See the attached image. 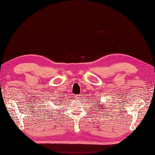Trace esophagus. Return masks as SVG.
I'll use <instances>...</instances> for the list:
<instances>
[{
	"label": "esophagus",
	"mask_w": 155,
	"mask_h": 155,
	"mask_svg": "<svg viewBox=\"0 0 155 155\" xmlns=\"http://www.w3.org/2000/svg\"><path fill=\"white\" fill-rule=\"evenodd\" d=\"M74 98H75V100H78V99H80V96H74Z\"/></svg>",
	"instance_id": "34e87169"
}]
</instances>
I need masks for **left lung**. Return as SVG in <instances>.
Wrapping results in <instances>:
<instances>
[{"label": "left lung", "mask_w": 155, "mask_h": 155, "mask_svg": "<svg viewBox=\"0 0 155 155\" xmlns=\"http://www.w3.org/2000/svg\"><path fill=\"white\" fill-rule=\"evenodd\" d=\"M98 104H100V105L99 106V108H102V110H105L106 107H104V106H103L105 105V104H100V102H98ZM101 111H102V110H100V112H101Z\"/></svg>", "instance_id": "left-lung-1"}]
</instances>
